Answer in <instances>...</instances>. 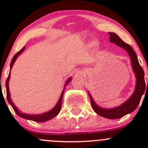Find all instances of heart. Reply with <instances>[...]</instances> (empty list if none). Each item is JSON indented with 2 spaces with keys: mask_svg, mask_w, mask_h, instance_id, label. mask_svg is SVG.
Instances as JSON below:
<instances>
[{
  "mask_svg": "<svg viewBox=\"0 0 148 148\" xmlns=\"http://www.w3.org/2000/svg\"><path fill=\"white\" fill-rule=\"evenodd\" d=\"M90 46H96L97 45V43L96 42V41H92V42H90Z\"/></svg>",
  "mask_w": 148,
  "mask_h": 148,
  "instance_id": "heart-1",
  "label": "heart"
}]
</instances>
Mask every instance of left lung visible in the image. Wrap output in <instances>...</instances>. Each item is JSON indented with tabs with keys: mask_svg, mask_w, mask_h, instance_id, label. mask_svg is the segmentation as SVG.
I'll use <instances>...</instances> for the list:
<instances>
[{
	"mask_svg": "<svg viewBox=\"0 0 148 148\" xmlns=\"http://www.w3.org/2000/svg\"><path fill=\"white\" fill-rule=\"evenodd\" d=\"M109 34H110V42L114 43L116 45L124 49L128 53L130 57L133 72L135 75V78H136L135 89L132 95L130 96V97L127 100L125 101V102L122 103L121 105L113 107V108H103V107L98 106L95 103L92 97L91 96L90 93L88 92L89 97H90L91 104H92V109L94 110V111L97 114H99V116H102V117L107 119L114 120V119L121 118V117H124L126 114H130V113L135 111V109L138 106L140 100H141L142 96L144 94V92H145L146 84L145 82L144 71H143L141 66L140 65L136 53L134 51L133 49H132V47L129 44L124 42L120 37L114 33L109 32Z\"/></svg>",
	"mask_w": 148,
	"mask_h": 148,
	"instance_id": "left-lung-1",
	"label": "left lung"
}]
</instances>
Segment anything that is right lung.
<instances>
[{"mask_svg": "<svg viewBox=\"0 0 148 148\" xmlns=\"http://www.w3.org/2000/svg\"><path fill=\"white\" fill-rule=\"evenodd\" d=\"M25 49V46L22 49H21L18 53H16V54L14 55V56L12 59L11 62H10V71L11 70L12 67H13V64L15 63L16 62V59L18 58V56L22 53V52L24 51ZM10 72H9V74H8V77L7 78L6 82H5V87H6V95H7V99H8V102L10 105L12 106L13 109L14 110L15 112L19 116V117H22L23 119H26V120H32L34 121V122H46V121H48L49 120H51L52 118H53L54 117H56L58 114L60 112L61 108H62V98H63V95L64 93V90H65V86L68 84L69 82L71 80V77H69V78L67 79V81L66 82L64 87L63 91L62 92V95H61L60 97H59V100H58L57 103H56V105L53 107V108H52L51 110H49V111L46 112L42 113V114H26V113L23 112H21L18 110L17 107L15 106V104H13V102H12L11 99H10V91H9V86H8V83H9V80H10Z\"/></svg>", "mask_w": 148, "mask_h": 148, "instance_id": "right-lung-1", "label": "right lung"}]
</instances>
